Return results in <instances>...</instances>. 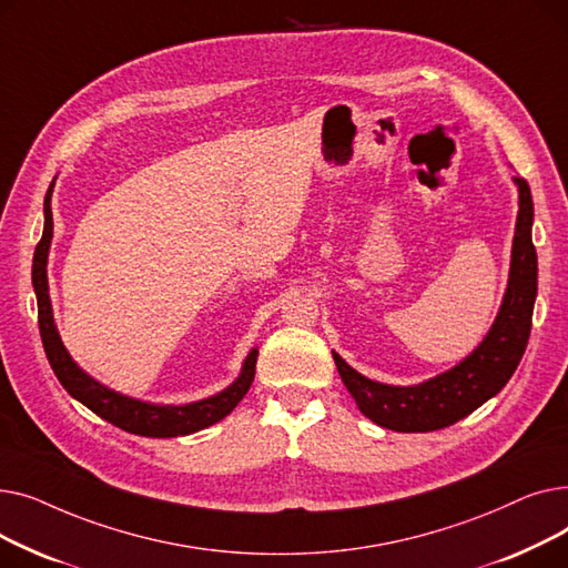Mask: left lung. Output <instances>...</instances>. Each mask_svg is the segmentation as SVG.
Returning a JSON list of instances; mask_svg holds the SVG:
<instances>
[{
    "instance_id": "8db88e82",
    "label": "left lung",
    "mask_w": 568,
    "mask_h": 568,
    "mask_svg": "<svg viewBox=\"0 0 568 568\" xmlns=\"http://www.w3.org/2000/svg\"><path fill=\"white\" fill-rule=\"evenodd\" d=\"M514 184L518 189V219L509 283H506L497 317L488 334L460 364L426 382L398 386L362 375L334 352L341 379L356 407L373 424L396 433H430L446 428L497 396L516 373L531 329L539 264H536V248L531 244V191L523 176H514Z\"/></svg>"
}]
</instances>
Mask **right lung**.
<instances>
[{"instance_id": "1", "label": "right lung", "mask_w": 568, "mask_h": 568, "mask_svg": "<svg viewBox=\"0 0 568 568\" xmlns=\"http://www.w3.org/2000/svg\"><path fill=\"white\" fill-rule=\"evenodd\" d=\"M52 189L54 182L50 184L43 202V212H45V227L43 236L37 246L34 253V264H32V283L37 292V304H39V329H41V341L45 347L48 362L57 375V379L62 382L64 389L80 400L84 407L99 414L101 419L110 422L112 426L122 428L133 435L142 437H182L197 433L202 428H209L219 424L221 419L239 405L251 389L253 377H255V362H257V349L253 347L248 356L242 364V373L236 375V379L225 386L223 392L195 400V403H184V405H163V403H149L140 398H131L126 394H119L110 386L101 384L89 373H84L69 354V349L62 343V336L57 332L54 315H52V304H50V287H48V253L52 244Z\"/></svg>"}]
</instances>
